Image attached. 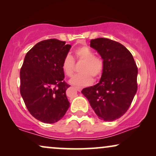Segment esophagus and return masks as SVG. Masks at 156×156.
<instances>
[{
    "label": "esophagus",
    "mask_w": 156,
    "mask_h": 156,
    "mask_svg": "<svg viewBox=\"0 0 156 156\" xmlns=\"http://www.w3.org/2000/svg\"><path fill=\"white\" fill-rule=\"evenodd\" d=\"M75 89H76V90H77L78 91H82V87H75Z\"/></svg>",
    "instance_id": "1"
}]
</instances>
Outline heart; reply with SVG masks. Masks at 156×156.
Instances as JSON below:
<instances>
[{"label":"heart","instance_id":"1","mask_svg":"<svg viewBox=\"0 0 156 156\" xmlns=\"http://www.w3.org/2000/svg\"><path fill=\"white\" fill-rule=\"evenodd\" d=\"M75 55L80 60L84 61L80 69L81 74L70 80V83L76 86H87L92 82L94 77L101 75L104 69V62L101 58L94 56V53L88 47H82L75 50ZM74 62L70 55H67L62 61V68L66 75L72 76L74 74Z\"/></svg>","mask_w":156,"mask_h":156}]
</instances>
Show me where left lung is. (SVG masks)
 I'll return each mask as SVG.
<instances>
[{"label": "left lung", "mask_w": 156, "mask_h": 156, "mask_svg": "<svg viewBox=\"0 0 156 156\" xmlns=\"http://www.w3.org/2000/svg\"><path fill=\"white\" fill-rule=\"evenodd\" d=\"M90 47L101 55L104 69L99 82L82 93L100 119L113 121L127 112L137 91V66L119 42L100 37L91 40Z\"/></svg>", "instance_id": "obj_1"}]
</instances>
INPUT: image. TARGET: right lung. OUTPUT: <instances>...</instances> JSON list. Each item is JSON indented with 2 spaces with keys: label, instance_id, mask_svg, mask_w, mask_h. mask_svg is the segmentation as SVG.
I'll list each match as a JSON object with an SVG mask.
<instances>
[{
  "label": "right lung",
  "instance_id": "1",
  "mask_svg": "<svg viewBox=\"0 0 156 156\" xmlns=\"http://www.w3.org/2000/svg\"><path fill=\"white\" fill-rule=\"evenodd\" d=\"M64 41L50 39L38 42L25 55L20 69V94L33 117L54 123L69 107L62 64L71 48Z\"/></svg>",
  "mask_w": 156,
  "mask_h": 156
}]
</instances>
